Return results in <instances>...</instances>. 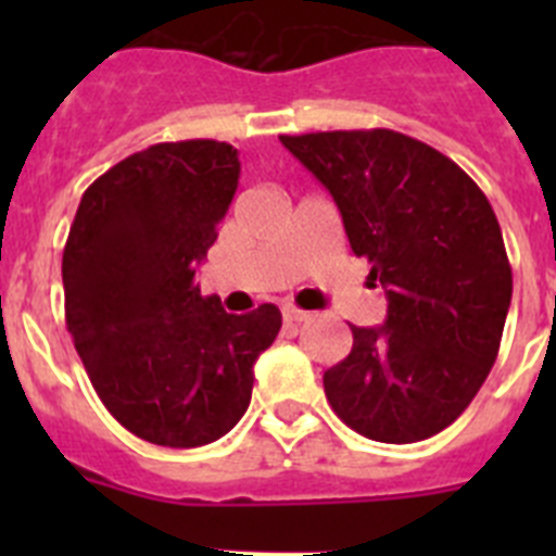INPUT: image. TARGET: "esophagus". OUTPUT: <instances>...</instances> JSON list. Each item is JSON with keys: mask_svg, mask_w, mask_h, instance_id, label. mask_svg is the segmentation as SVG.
I'll return each mask as SVG.
<instances>
[{"mask_svg": "<svg viewBox=\"0 0 556 556\" xmlns=\"http://www.w3.org/2000/svg\"><path fill=\"white\" fill-rule=\"evenodd\" d=\"M281 314H283V323H289V326H298V323H303L308 317V314L303 312V308L292 306V303H283Z\"/></svg>", "mask_w": 556, "mask_h": 556, "instance_id": "34e87169", "label": "esophagus"}]
</instances>
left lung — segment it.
Segmentation results:
<instances>
[{
  "label": "left lung",
  "instance_id": "8db88e82",
  "mask_svg": "<svg viewBox=\"0 0 556 556\" xmlns=\"http://www.w3.org/2000/svg\"><path fill=\"white\" fill-rule=\"evenodd\" d=\"M328 189L351 250L387 292L384 326H351L326 370L331 409L378 443H417L481 390L513 301V269L484 191L443 152L404 132L281 136Z\"/></svg>",
  "mask_w": 556,
  "mask_h": 556
}]
</instances>
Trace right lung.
<instances>
[{
	"label": "right lung",
	"instance_id": "obj_1",
	"mask_svg": "<svg viewBox=\"0 0 556 556\" xmlns=\"http://www.w3.org/2000/svg\"><path fill=\"white\" fill-rule=\"evenodd\" d=\"M239 172L225 141L152 144L88 186L68 230V333L105 409L147 443L198 448L228 434L281 331L273 303L228 314L194 283Z\"/></svg>",
	"mask_w": 556,
	"mask_h": 556
}]
</instances>
